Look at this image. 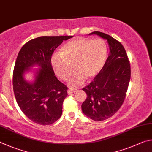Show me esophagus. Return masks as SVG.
I'll use <instances>...</instances> for the list:
<instances>
[{
    "mask_svg": "<svg viewBox=\"0 0 152 152\" xmlns=\"http://www.w3.org/2000/svg\"><path fill=\"white\" fill-rule=\"evenodd\" d=\"M77 91V89H69V90H68L67 94H68L69 95H71V94H74V93H76Z\"/></svg>",
    "mask_w": 152,
    "mask_h": 152,
    "instance_id": "34e87169",
    "label": "esophagus"
}]
</instances>
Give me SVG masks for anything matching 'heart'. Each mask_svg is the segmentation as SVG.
I'll use <instances>...</instances> for the list:
<instances>
[{
    "instance_id": "1",
    "label": "heart",
    "mask_w": 152,
    "mask_h": 152,
    "mask_svg": "<svg viewBox=\"0 0 152 152\" xmlns=\"http://www.w3.org/2000/svg\"><path fill=\"white\" fill-rule=\"evenodd\" d=\"M107 49L104 41L77 38L63 45L61 53H53L51 65L55 73L66 81L73 69L75 71L68 82L71 87L83 85L86 79L93 80L105 65Z\"/></svg>"
}]
</instances>
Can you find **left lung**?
I'll return each instance as SVG.
<instances>
[{
  "instance_id": "obj_1",
  "label": "left lung",
  "mask_w": 152,
  "mask_h": 152,
  "mask_svg": "<svg viewBox=\"0 0 152 152\" xmlns=\"http://www.w3.org/2000/svg\"><path fill=\"white\" fill-rule=\"evenodd\" d=\"M107 40L110 53L102 71L89 86L83 88L87 99L81 110L87 118L101 121L113 116L124 102L131 77V68L126 50L121 42L108 34L94 31Z\"/></svg>"
}]
</instances>
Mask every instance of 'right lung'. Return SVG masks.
<instances>
[{
    "label": "right lung",
    "mask_w": 152,
    "mask_h": 152,
    "mask_svg": "<svg viewBox=\"0 0 152 152\" xmlns=\"http://www.w3.org/2000/svg\"><path fill=\"white\" fill-rule=\"evenodd\" d=\"M72 37H37L24 45L18 53L13 71V91L21 111L34 123L52 124L62 114L67 87L55 77L50 61L56 48ZM34 66L39 68L31 69ZM27 72L34 73L33 81L25 79Z\"/></svg>",
    "instance_id": "1"
}]
</instances>
